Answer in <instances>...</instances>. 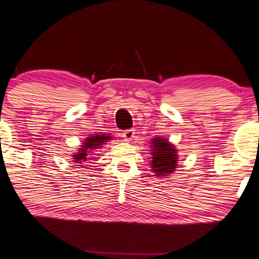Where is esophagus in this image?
Masks as SVG:
<instances>
[{"instance_id":"obj_1","label":"esophagus","mask_w":259,"mask_h":259,"mask_svg":"<svg viewBox=\"0 0 259 259\" xmlns=\"http://www.w3.org/2000/svg\"><path fill=\"white\" fill-rule=\"evenodd\" d=\"M122 137H123V140H124L125 142L133 141V138L135 137V130L134 129H128V130L123 131Z\"/></svg>"}]
</instances>
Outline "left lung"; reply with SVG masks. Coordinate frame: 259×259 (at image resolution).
<instances>
[{
    "label": "left lung",
    "instance_id": "obj_1",
    "mask_svg": "<svg viewBox=\"0 0 259 259\" xmlns=\"http://www.w3.org/2000/svg\"><path fill=\"white\" fill-rule=\"evenodd\" d=\"M151 167L156 176H166L172 174L177 167V150L169 141L163 137L151 140Z\"/></svg>",
    "mask_w": 259,
    "mask_h": 259
}]
</instances>
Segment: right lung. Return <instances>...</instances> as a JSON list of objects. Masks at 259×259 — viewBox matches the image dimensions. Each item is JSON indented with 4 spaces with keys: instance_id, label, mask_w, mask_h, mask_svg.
<instances>
[{
    "instance_id": "right-lung-1",
    "label": "right lung",
    "mask_w": 259,
    "mask_h": 259,
    "mask_svg": "<svg viewBox=\"0 0 259 259\" xmlns=\"http://www.w3.org/2000/svg\"><path fill=\"white\" fill-rule=\"evenodd\" d=\"M112 140L110 135H94V136H90L85 138L84 143H82L81 148H78V151L75 152V155H72V158H74L75 163H78V164H82V162L87 161V156L88 154H93L95 149H98L102 147V144H105V142ZM81 166V165H79Z\"/></svg>"
}]
</instances>
